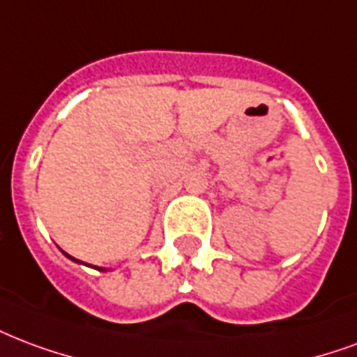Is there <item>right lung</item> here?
I'll return each instance as SVG.
<instances>
[{"instance_id":"obj_1","label":"right lung","mask_w":357,"mask_h":357,"mask_svg":"<svg viewBox=\"0 0 357 357\" xmlns=\"http://www.w3.org/2000/svg\"><path fill=\"white\" fill-rule=\"evenodd\" d=\"M71 259H73V257H71ZM73 261H77V259H73Z\"/></svg>"}]
</instances>
